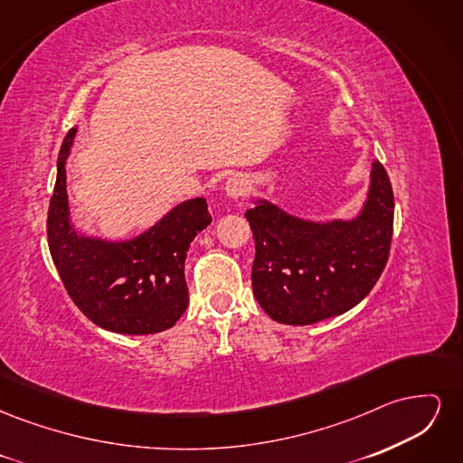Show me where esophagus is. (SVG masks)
Masks as SVG:
<instances>
[{
    "label": "esophagus",
    "instance_id": "obj_1",
    "mask_svg": "<svg viewBox=\"0 0 463 463\" xmlns=\"http://www.w3.org/2000/svg\"><path fill=\"white\" fill-rule=\"evenodd\" d=\"M249 193V181L243 175H233L228 179L226 184V194L233 201H240L245 199Z\"/></svg>",
    "mask_w": 463,
    "mask_h": 463
}]
</instances>
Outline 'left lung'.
<instances>
[{
	"mask_svg": "<svg viewBox=\"0 0 463 463\" xmlns=\"http://www.w3.org/2000/svg\"><path fill=\"white\" fill-rule=\"evenodd\" d=\"M245 216L255 240L250 282L259 305L276 322L315 325L352 309L381 278L394 232V193L376 160L369 199L352 222H305L266 201Z\"/></svg>",
	"mask_w": 463,
	"mask_h": 463,
	"instance_id": "left-lung-1",
	"label": "left lung"
}]
</instances>
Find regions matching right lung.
I'll use <instances>...</instances> for the list:
<instances>
[{
    "label": "right lung",
    "instance_id": "obj_1",
    "mask_svg": "<svg viewBox=\"0 0 463 463\" xmlns=\"http://www.w3.org/2000/svg\"><path fill=\"white\" fill-rule=\"evenodd\" d=\"M77 129L67 133L48 208V245L55 269L80 313L118 334H156L185 313V259L213 218L204 199L175 206L146 233L125 243L79 237L69 223L65 160Z\"/></svg>",
    "mask_w": 463,
    "mask_h": 463
}]
</instances>
